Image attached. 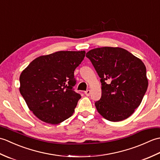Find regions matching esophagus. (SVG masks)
I'll return each instance as SVG.
<instances>
[{
	"instance_id": "obj_1",
	"label": "esophagus",
	"mask_w": 160,
	"mask_h": 160,
	"mask_svg": "<svg viewBox=\"0 0 160 160\" xmlns=\"http://www.w3.org/2000/svg\"><path fill=\"white\" fill-rule=\"evenodd\" d=\"M84 93H85V95L87 96H89L90 94H91V91L90 90H87L85 92H84Z\"/></svg>"
}]
</instances>
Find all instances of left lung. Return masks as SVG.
Here are the masks:
<instances>
[{"label":"left lung","instance_id":"1","mask_svg":"<svg viewBox=\"0 0 160 160\" xmlns=\"http://www.w3.org/2000/svg\"><path fill=\"white\" fill-rule=\"evenodd\" d=\"M86 56L101 78L102 96L95 102L98 113L111 122L131 116L148 88L144 62L120 47L96 48Z\"/></svg>","mask_w":160,"mask_h":160}]
</instances>
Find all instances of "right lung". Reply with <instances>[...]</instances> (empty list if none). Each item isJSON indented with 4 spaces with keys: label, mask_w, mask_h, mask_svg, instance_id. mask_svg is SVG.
<instances>
[{
    "label": "right lung",
    "mask_w": 160,
    "mask_h": 160,
    "mask_svg": "<svg viewBox=\"0 0 160 160\" xmlns=\"http://www.w3.org/2000/svg\"><path fill=\"white\" fill-rule=\"evenodd\" d=\"M85 51H60L33 60L20 76V92L39 120L58 124L73 115L80 94L75 92L74 71Z\"/></svg>",
    "instance_id": "1"
}]
</instances>
